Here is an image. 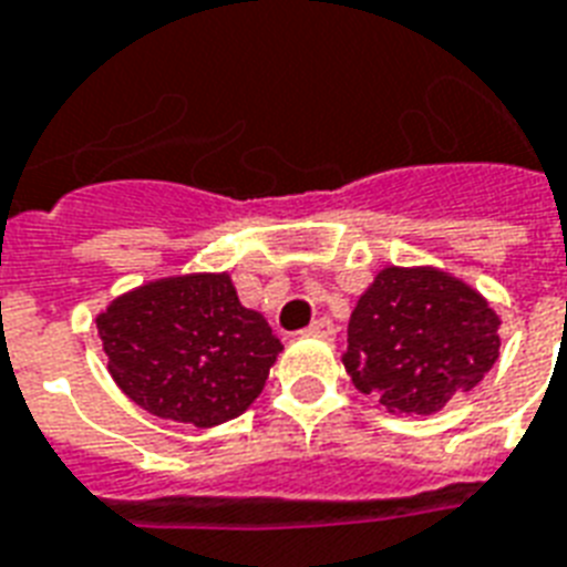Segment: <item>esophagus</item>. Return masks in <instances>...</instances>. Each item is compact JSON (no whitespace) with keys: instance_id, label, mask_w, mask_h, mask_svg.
I'll return each instance as SVG.
<instances>
[{"instance_id":"obj_1","label":"esophagus","mask_w":567,"mask_h":567,"mask_svg":"<svg viewBox=\"0 0 567 567\" xmlns=\"http://www.w3.org/2000/svg\"><path fill=\"white\" fill-rule=\"evenodd\" d=\"M302 336H311V338H332L336 336V323L329 318H318L311 320L309 329H302Z\"/></svg>"}]
</instances>
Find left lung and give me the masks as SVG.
I'll return each mask as SVG.
<instances>
[{"label": "left lung", "mask_w": 567, "mask_h": 567, "mask_svg": "<svg viewBox=\"0 0 567 567\" xmlns=\"http://www.w3.org/2000/svg\"><path fill=\"white\" fill-rule=\"evenodd\" d=\"M501 318L483 293L441 267H382L347 329L344 371L391 414H435L501 355Z\"/></svg>", "instance_id": "8db88e82"}]
</instances>
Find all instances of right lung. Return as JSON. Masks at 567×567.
Masks as SVG:
<instances>
[{
	"label": "right lung",
	"mask_w": 567,
	"mask_h": 567,
	"mask_svg": "<svg viewBox=\"0 0 567 567\" xmlns=\"http://www.w3.org/2000/svg\"><path fill=\"white\" fill-rule=\"evenodd\" d=\"M96 329L120 391L155 417L194 426L247 412L282 353L226 270L137 285L96 315Z\"/></svg>",
	"instance_id": "obj_1"
}]
</instances>
